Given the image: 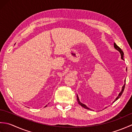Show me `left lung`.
I'll return each instance as SVG.
<instances>
[{
    "label": "left lung",
    "instance_id": "obj_1",
    "mask_svg": "<svg viewBox=\"0 0 132 132\" xmlns=\"http://www.w3.org/2000/svg\"><path fill=\"white\" fill-rule=\"evenodd\" d=\"M114 48H115V49L117 50V51H119V52H120V55H121V58L122 59V60H124V53H123L122 50L121 49V48H120V47H119L118 46H117L115 43H114ZM125 85V83H124V86H123L122 87V89H121V92H120V93L119 94V95H118V96H117V97L116 98V99L114 100V101L113 102H115V101H116L117 100H118V99H119V98L120 97V96H121L122 92H123V91H124V90ZM77 100H78V104H79V105H80L81 106H82V107L85 108H86V109H88V110H92V109H90V108H89L87 107V106L85 104H84L82 103H81V102H80L79 99V97H78V95H77Z\"/></svg>",
    "mask_w": 132,
    "mask_h": 132
}]
</instances>
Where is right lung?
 Segmentation results:
<instances>
[{
	"instance_id": "obj_1",
	"label": "right lung",
	"mask_w": 132,
	"mask_h": 132,
	"mask_svg": "<svg viewBox=\"0 0 132 132\" xmlns=\"http://www.w3.org/2000/svg\"><path fill=\"white\" fill-rule=\"evenodd\" d=\"M46 106H47V105H46L45 106V107H46Z\"/></svg>"
}]
</instances>
